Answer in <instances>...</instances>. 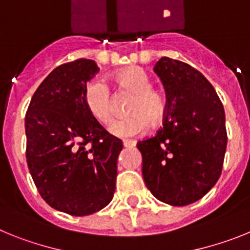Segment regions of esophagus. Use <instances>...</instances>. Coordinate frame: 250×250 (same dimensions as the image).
Instances as JSON below:
<instances>
[{
	"label": "esophagus",
	"instance_id": "obj_1",
	"mask_svg": "<svg viewBox=\"0 0 250 250\" xmlns=\"http://www.w3.org/2000/svg\"><path fill=\"white\" fill-rule=\"evenodd\" d=\"M123 146L127 147V148H132V147L136 146V141L125 140V141H123Z\"/></svg>",
	"mask_w": 250,
	"mask_h": 250
}]
</instances>
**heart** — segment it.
<instances>
[{
  "label": "heart",
  "mask_w": 250,
  "mask_h": 250,
  "mask_svg": "<svg viewBox=\"0 0 250 250\" xmlns=\"http://www.w3.org/2000/svg\"><path fill=\"white\" fill-rule=\"evenodd\" d=\"M113 82L119 88L132 92L127 110L129 114L114 119L109 125V132L119 138H132L141 136L152 127L164 122L168 110V101L164 92L151 85V79L143 69L127 66L112 75ZM84 104L88 112L99 123L107 125L113 116L112 94L104 80L95 78L84 89Z\"/></svg>",
  "instance_id": "obj_1"
}]
</instances>
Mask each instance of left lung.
I'll return each mask as SVG.
<instances>
[{"label": "left lung", "instance_id": "left-lung-1", "mask_svg": "<svg viewBox=\"0 0 250 250\" xmlns=\"http://www.w3.org/2000/svg\"><path fill=\"white\" fill-rule=\"evenodd\" d=\"M153 70L164 83L168 110L164 127L137 143L143 180L162 203L190 205L221 175L228 142L224 108L209 80L186 62L161 58Z\"/></svg>", "mask_w": 250, "mask_h": 250}]
</instances>
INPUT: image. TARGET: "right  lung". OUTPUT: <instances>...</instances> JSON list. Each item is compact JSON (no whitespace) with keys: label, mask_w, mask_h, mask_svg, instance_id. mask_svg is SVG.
Returning <instances> with one entry per match:
<instances>
[{"label":"right lung","mask_w":250,"mask_h":250,"mask_svg":"<svg viewBox=\"0 0 250 250\" xmlns=\"http://www.w3.org/2000/svg\"><path fill=\"white\" fill-rule=\"evenodd\" d=\"M99 69L93 60L66 62L45 78L25 117L26 162L41 197L70 215L97 212L116 191L123 145L84 104V89Z\"/></svg>","instance_id":"1"}]
</instances>
